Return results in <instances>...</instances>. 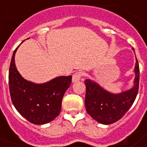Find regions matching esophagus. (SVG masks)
Here are the masks:
<instances>
[{
  "instance_id": "esophagus-1",
  "label": "esophagus",
  "mask_w": 147,
  "mask_h": 147,
  "mask_svg": "<svg viewBox=\"0 0 147 147\" xmlns=\"http://www.w3.org/2000/svg\"><path fill=\"white\" fill-rule=\"evenodd\" d=\"M83 76H84V73H83L82 71H76V73L73 74V76H72V82H77L78 81L80 80L81 78H82Z\"/></svg>"
}]
</instances>
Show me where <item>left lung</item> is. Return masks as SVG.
Wrapping results in <instances>:
<instances>
[{
    "instance_id": "left-lung-1",
    "label": "left lung",
    "mask_w": 147,
    "mask_h": 147,
    "mask_svg": "<svg viewBox=\"0 0 147 147\" xmlns=\"http://www.w3.org/2000/svg\"><path fill=\"white\" fill-rule=\"evenodd\" d=\"M134 71L136 76L134 88L117 94H111L94 82L86 79L85 105L88 114L102 124H111L122 118L132 106L138 93L140 68L137 59Z\"/></svg>"
}]
</instances>
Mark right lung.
I'll return each instance as SVG.
<instances>
[{"instance_id": "right-lung-1", "label": "right lung", "mask_w": 147, "mask_h": 147, "mask_svg": "<svg viewBox=\"0 0 147 147\" xmlns=\"http://www.w3.org/2000/svg\"><path fill=\"white\" fill-rule=\"evenodd\" d=\"M15 49L9 69V89L13 105L28 121L44 124L59 114L65 92L71 85V76H60L44 84L25 80L15 65Z\"/></svg>"}]
</instances>
